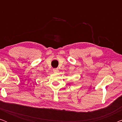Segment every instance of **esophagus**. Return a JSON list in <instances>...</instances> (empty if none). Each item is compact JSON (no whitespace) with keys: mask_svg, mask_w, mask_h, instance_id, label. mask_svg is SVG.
Instances as JSON below:
<instances>
[{"mask_svg":"<svg viewBox=\"0 0 122 122\" xmlns=\"http://www.w3.org/2000/svg\"><path fill=\"white\" fill-rule=\"evenodd\" d=\"M53 71H54V73H58V71H59V70L58 69H53Z\"/></svg>","mask_w":122,"mask_h":122,"instance_id":"esophagus-1","label":"esophagus"}]
</instances>
